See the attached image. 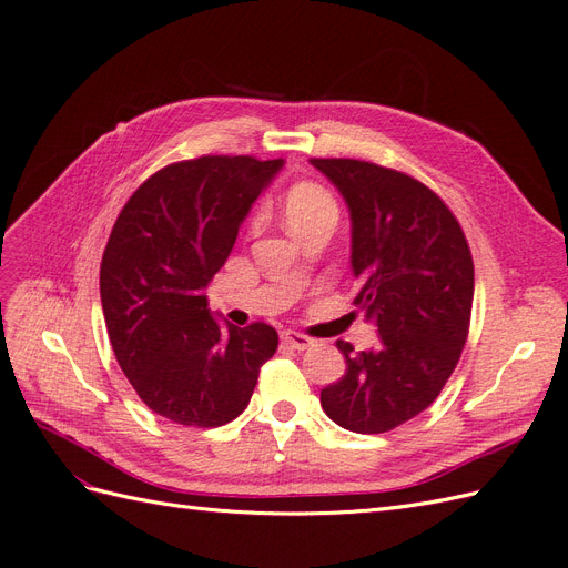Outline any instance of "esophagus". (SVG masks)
<instances>
[{"instance_id": "esophagus-1", "label": "esophagus", "mask_w": 568, "mask_h": 568, "mask_svg": "<svg viewBox=\"0 0 568 568\" xmlns=\"http://www.w3.org/2000/svg\"><path fill=\"white\" fill-rule=\"evenodd\" d=\"M282 341L286 343V346L296 348V351H305V348H311L313 343H315L311 336H305V334H301V332H282Z\"/></svg>"}]
</instances>
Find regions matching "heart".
I'll return each mask as SVG.
<instances>
[{
    "label": "heart",
    "instance_id": "obj_1",
    "mask_svg": "<svg viewBox=\"0 0 568 568\" xmlns=\"http://www.w3.org/2000/svg\"><path fill=\"white\" fill-rule=\"evenodd\" d=\"M284 211L291 230L296 234L317 225V222L338 220L336 199L317 182H298L291 186L284 199ZM257 222H261V215H253L251 227H257Z\"/></svg>",
    "mask_w": 568,
    "mask_h": 568
}]
</instances>
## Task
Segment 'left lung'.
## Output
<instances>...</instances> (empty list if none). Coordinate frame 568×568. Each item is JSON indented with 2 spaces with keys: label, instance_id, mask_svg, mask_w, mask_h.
Segmentation results:
<instances>
[{
  "label": "left lung",
  "instance_id": "1",
  "mask_svg": "<svg viewBox=\"0 0 568 568\" xmlns=\"http://www.w3.org/2000/svg\"><path fill=\"white\" fill-rule=\"evenodd\" d=\"M346 199L353 220V305L379 343L346 355V374L320 403L355 434H386L432 405L469 336L474 261L445 201L400 170L357 159H311Z\"/></svg>",
  "mask_w": 568,
  "mask_h": 568
}]
</instances>
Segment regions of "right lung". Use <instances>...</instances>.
<instances>
[{
	"label": "right lung",
	"mask_w": 568,
	"mask_h": 568,
	"mask_svg": "<svg viewBox=\"0 0 568 568\" xmlns=\"http://www.w3.org/2000/svg\"><path fill=\"white\" fill-rule=\"evenodd\" d=\"M282 159L199 156L161 168L128 199L99 288L120 369L156 415L213 428L246 409L280 336L265 322L220 326L203 288Z\"/></svg>",
	"instance_id": "add662e5"
}]
</instances>
